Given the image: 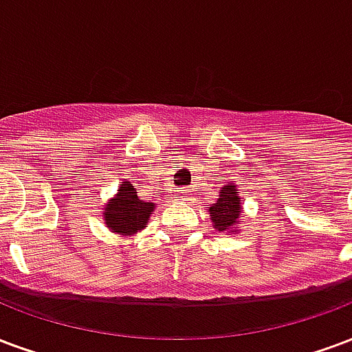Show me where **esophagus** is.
<instances>
[{
  "label": "esophagus",
  "mask_w": 352,
  "mask_h": 352,
  "mask_svg": "<svg viewBox=\"0 0 352 352\" xmlns=\"http://www.w3.org/2000/svg\"><path fill=\"white\" fill-rule=\"evenodd\" d=\"M177 197H181V199H186V192L181 190V192H177Z\"/></svg>",
  "instance_id": "obj_1"
}]
</instances>
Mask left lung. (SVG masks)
<instances>
[{
	"mask_svg": "<svg viewBox=\"0 0 352 352\" xmlns=\"http://www.w3.org/2000/svg\"><path fill=\"white\" fill-rule=\"evenodd\" d=\"M242 197L239 196L236 184L231 181L220 190V196L209 207L210 220L218 231H235V226L241 220Z\"/></svg>",
	"mask_w": 352,
	"mask_h": 352,
	"instance_id": "obj_1",
	"label": "left lung"
}]
</instances>
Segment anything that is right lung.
<instances>
[{"instance_id":"obj_1","label":"right lung","mask_w":352,"mask_h":352,"mask_svg":"<svg viewBox=\"0 0 352 352\" xmlns=\"http://www.w3.org/2000/svg\"><path fill=\"white\" fill-rule=\"evenodd\" d=\"M155 210V203L143 201L138 197L136 188L124 181L116 197H111L108 205L104 207V220L106 228L117 235H136L138 231L147 228V220Z\"/></svg>"}]
</instances>
